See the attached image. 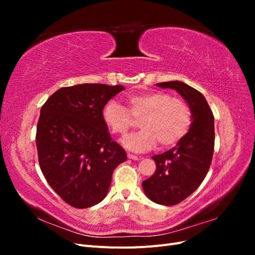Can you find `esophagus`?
<instances>
[{
    "label": "esophagus",
    "instance_id": "obj_1",
    "mask_svg": "<svg viewBox=\"0 0 255 255\" xmlns=\"http://www.w3.org/2000/svg\"><path fill=\"white\" fill-rule=\"evenodd\" d=\"M128 157L129 159H133V160H138V159H140V157H138V156L134 155V154H130V153H128Z\"/></svg>",
    "mask_w": 255,
    "mask_h": 255
}]
</instances>
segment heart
<instances>
[{
	"label": "heart",
	"instance_id": "1",
	"mask_svg": "<svg viewBox=\"0 0 255 255\" xmlns=\"http://www.w3.org/2000/svg\"><path fill=\"white\" fill-rule=\"evenodd\" d=\"M127 109L115 101L107 102L102 111V120L112 133L126 136L139 120L140 130L123 140L127 149L142 152L156 143L169 148L180 142L191 127L192 114L189 105L181 98L167 92L150 91L133 95L126 100Z\"/></svg>",
	"mask_w": 255,
	"mask_h": 255
}]
</instances>
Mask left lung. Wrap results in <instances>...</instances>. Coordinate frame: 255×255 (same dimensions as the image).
Listing matches in <instances>:
<instances>
[{
    "mask_svg": "<svg viewBox=\"0 0 255 255\" xmlns=\"http://www.w3.org/2000/svg\"><path fill=\"white\" fill-rule=\"evenodd\" d=\"M156 86L176 90L192 114L187 135L172 149L152 156L156 171L142 182L144 194L151 201L170 206L189 197L207 174L214 153V115L204 96L187 84L172 81Z\"/></svg>",
    "mask_w": 255,
    "mask_h": 255,
    "instance_id": "1",
    "label": "left lung"
}]
</instances>
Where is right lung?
<instances>
[{
    "label": "right lung",
    "instance_id": "obj_1",
    "mask_svg": "<svg viewBox=\"0 0 255 255\" xmlns=\"http://www.w3.org/2000/svg\"><path fill=\"white\" fill-rule=\"evenodd\" d=\"M122 90V85L80 84L58 89L41 107L36 132L40 169L73 207L101 202L116 167L127 160L102 120L104 105Z\"/></svg>",
    "mask_w": 255,
    "mask_h": 255
}]
</instances>
